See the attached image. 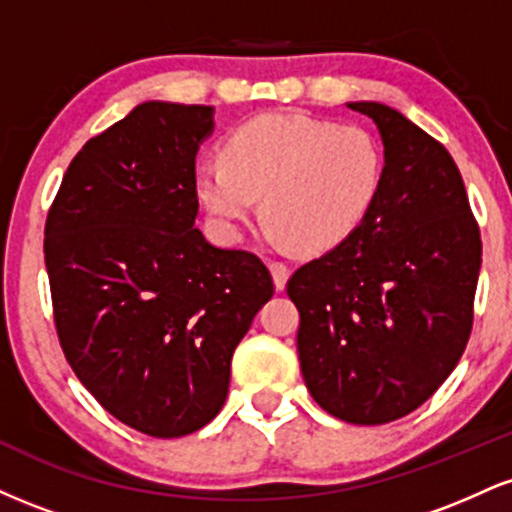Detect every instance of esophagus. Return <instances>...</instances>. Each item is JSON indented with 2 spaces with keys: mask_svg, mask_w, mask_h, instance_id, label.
Instances as JSON below:
<instances>
[{
  "mask_svg": "<svg viewBox=\"0 0 512 512\" xmlns=\"http://www.w3.org/2000/svg\"><path fill=\"white\" fill-rule=\"evenodd\" d=\"M269 269H272L276 291H284L286 289V281H289V264L281 262V260H274L272 264H269Z\"/></svg>",
  "mask_w": 512,
  "mask_h": 512,
  "instance_id": "1",
  "label": "esophagus"
}]
</instances>
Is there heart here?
Wrapping results in <instances>:
<instances>
[{
  "instance_id": "b5f03b06",
  "label": "heart",
  "mask_w": 512,
  "mask_h": 512,
  "mask_svg": "<svg viewBox=\"0 0 512 512\" xmlns=\"http://www.w3.org/2000/svg\"><path fill=\"white\" fill-rule=\"evenodd\" d=\"M385 156L366 127L305 115H262L223 142V161L199 163V202L216 226L236 233L255 214L281 240L322 252L361 226L378 199Z\"/></svg>"
}]
</instances>
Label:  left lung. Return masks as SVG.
<instances>
[{"label": "left lung", "instance_id": "left-lung-1", "mask_svg": "<svg viewBox=\"0 0 512 512\" xmlns=\"http://www.w3.org/2000/svg\"><path fill=\"white\" fill-rule=\"evenodd\" d=\"M380 129L373 209L337 248L291 274L298 358L310 395L346 424L419 409L460 361L474 322L479 223L438 139L380 103H349Z\"/></svg>", "mask_w": 512, "mask_h": 512}]
</instances>
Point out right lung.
I'll use <instances>...</instances> for the list:
<instances>
[{
    "mask_svg": "<svg viewBox=\"0 0 512 512\" xmlns=\"http://www.w3.org/2000/svg\"><path fill=\"white\" fill-rule=\"evenodd\" d=\"M209 132V105H137L74 156L45 221L64 356L105 411L151 438L219 414L233 351L274 296L260 257L195 228Z\"/></svg>",
    "mask_w": 512,
    "mask_h": 512,
    "instance_id": "add662e5",
    "label": "right lung"
}]
</instances>
